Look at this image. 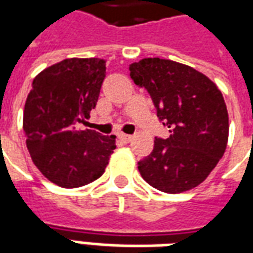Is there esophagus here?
Segmentation results:
<instances>
[{"label": "esophagus", "instance_id": "1", "mask_svg": "<svg viewBox=\"0 0 253 253\" xmlns=\"http://www.w3.org/2000/svg\"><path fill=\"white\" fill-rule=\"evenodd\" d=\"M118 137H119V139H121L123 143L131 142V139H132V135H128V134H119Z\"/></svg>", "mask_w": 253, "mask_h": 253}]
</instances>
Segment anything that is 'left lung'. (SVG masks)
Instances as JSON below:
<instances>
[{
	"mask_svg": "<svg viewBox=\"0 0 253 253\" xmlns=\"http://www.w3.org/2000/svg\"><path fill=\"white\" fill-rule=\"evenodd\" d=\"M135 85L153 100L169 137H156L152 153L138 163L149 184L168 194L199 186L225 153L229 118L222 93L195 69L169 59L145 58L130 65Z\"/></svg>",
	"mask_w": 253,
	"mask_h": 253,
	"instance_id": "obj_1",
	"label": "left lung"
}]
</instances>
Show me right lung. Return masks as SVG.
Here are the masks:
<instances>
[{
	"label": "right lung",
	"instance_id": "right-lung-1",
	"mask_svg": "<svg viewBox=\"0 0 253 253\" xmlns=\"http://www.w3.org/2000/svg\"><path fill=\"white\" fill-rule=\"evenodd\" d=\"M105 61L70 58L44 69L24 107L25 143L34 164L63 188H77L104 173L115 135L78 130L99 100Z\"/></svg>",
	"mask_w": 253,
	"mask_h": 253
}]
</instances>
